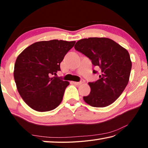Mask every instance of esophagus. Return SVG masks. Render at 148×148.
Instances as JSON below:
<instances>
[{
  "label": "esophagus",
  "instance_id": "1",
  "mask_svg": "<svg viewBox=\"0 0 148 148\" xmlns=\"http://www.w3.org/2000/svg\"><path fill=\"white\" fill-rule=\"evenodd\" d=\"M83 83H84V80H82L81 82H73V84L74 85H76V86H79V85L82 84Z\"/></svg>",
  "mask_w": 148,
  "mask_h": 148
}]
</instances>
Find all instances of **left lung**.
<instances>
[{
    "label": "left lung",
    "mask_w": 148,
    "mask_h": 148,
    "mask_svg": "<svg viewBox=\"0 0 148 148\" xmlns=\"http://www.w3.org/2000/svg\"><path fill=\"white\" fill-rule=\"evenodd\" d=\"M74 48L91 59L92 64L101 71L99 79L89 82L91 92L84 97V101L97 108L113 103L128 84L132 68L128 51L112 39L97 37L80 40ZM92 72H97L93 70Z\"/></svg>",
    "instance_id": "8db88e82"
}]
</instances>
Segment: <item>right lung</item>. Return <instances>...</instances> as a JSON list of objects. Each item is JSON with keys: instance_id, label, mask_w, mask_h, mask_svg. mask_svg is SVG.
<instances>
[{"instance_id": "add662e5", "label": "right lung", "mask_w": 148, "mask_h": 148, "mask_svg": "<svg viewBox=\"0 0 148 148\" xmlns=\"http://www.w3.org/2000/svg\"><path fill=\"white\" fill-rule=\"evenodd\" d=\"M75 43L58 40L37 42L17 57L15 82L20 96L32 109L51 111L61 104L69 82L52 76L61 71L60 63Z\"/></svg>"}]
</instances>
